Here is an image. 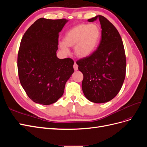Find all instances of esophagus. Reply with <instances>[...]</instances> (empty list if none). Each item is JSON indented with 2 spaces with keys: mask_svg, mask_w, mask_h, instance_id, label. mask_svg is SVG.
Listing matches in <instances>:
<instances>
[{
  "mask_svg": "<svg viewBox=\"0 0 147 147\" xmlns=\"http://www.w3.org/2000/svg\"><path fill=\"white\" fill-rule=\"evenodd\" d=\"M78 66L77 64L76 63H75L74 64V70H78Z\"/></svg>",
  "mask_w": 147,
  "mask_h": 147,
  "instance_id": "34e87169",
  "label": "esophagus"
}]
</instances>
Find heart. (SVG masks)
I'll use <instances>...</instances> for the list:
<instances>
[{"label": "heart", "instance_id": "1", "mask_svg": "<svg viewBox=\"0 0 147 147\" xmlns=\"http://www.w3.org/2000/svg\"><path fill=\"white\" fill-rule=\"evenodd\" d=\"M100 36V29L97 25L81 24L66 33L64 42L59 43V47L65 53L69 51L67 47H75V54L80 58H84L95 51Z\"/></svg>", "mask_w": 147, "mask_h": 147}]
</instances>
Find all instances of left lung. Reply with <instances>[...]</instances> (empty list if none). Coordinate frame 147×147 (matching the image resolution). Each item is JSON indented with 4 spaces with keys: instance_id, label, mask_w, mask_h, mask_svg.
<instances>
[{
    "instance_id": "8db88e82",
    "label": "left lung",
    "mask_w": 147,
    "mask_h": 147,
    "mask_svg": "<svg viewBox=\"0 0 147 147\" xmlns=\"http://www.w3.org/2000/svg\"><path fill=\"white\" fill-rule=\"evenodd\" d=\"M99 20L101 40L97 50L87 57L77 61L83 74L82 90L86 99L94 103L113 99L121 90L126 75V60L123 43L116 28L103 16L97 15L89 22Z\"/></svg>"
}]
</instances>
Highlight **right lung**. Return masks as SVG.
<instances>
[{
  "label": "right lung",
  "instance_id": "obj_1",
  "mask_svg": "<svg viewBox=\"0 0 147 147\" xmlns=\"http://www.w3.org/2000/svg\"><path fill=\"white\" fill-rule=\"evenodd\" d=\"M66 19L42 18L31 25L21 41L18 55L20 81L35 103L50 105L63 96L65 84L74 73V61L59 59V33Z\"/></svg>",
  "mask_w": 147,
  "mask_h": 147
}]
</instances>
